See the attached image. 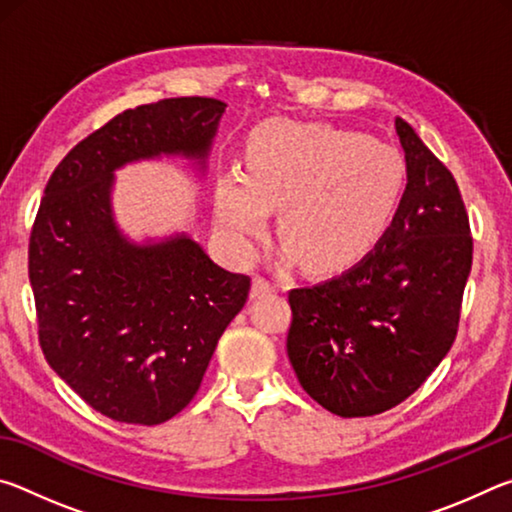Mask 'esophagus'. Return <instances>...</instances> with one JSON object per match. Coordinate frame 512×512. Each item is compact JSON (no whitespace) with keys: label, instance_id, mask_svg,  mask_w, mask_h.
Masks as SVG:
<instances>
[{"label":"esophagus","instance_id":"esophagus-1","mask_svg":"<svg viewBox=\"0 0 512 512\" xmlns=\"http://www.w3.org/2000/svg\"><path fill=\"white\" fill-rule=\"evenodd\" d=\"M271 291H273L271 280H266V277H255V280H253V298H262Z\"/></svg>","mask_w":512,"mask_h":512}]
</instances>
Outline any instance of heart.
<instances>
[{
  "mask_svg": "<svg viewBox=\"0 0 512 512\" xmlns=\"http://www.w3.org/2000/svg\"><path fill=\"white\" fill-rule=\"evenodd\" d=\"M409 185L404 155L391 144L327 124L273 121L250 137L246 171L216 183V214L248 248L280 210V237L314 273L343 271L391 228Z\"/></svg>",
  "mask_w": 512,
  "mask_h": 512,
  "instance_id": "heart-1",
  "label": "heart"
}]
</instances>
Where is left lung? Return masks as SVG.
<instances>
[{"label":"left lung","mask_w":512,"mask_h":512,"mask_svg":"<svg viewBox=\"0 0 512 512\" xmlns=\"http://www.w3.org/2000/svg\"><path fill=\"white\" fill-rule=\"evenodd\" d=\"M409 185L393 225L357 266L291 289L287 352L311 400L341 418L402 404L452 348L472 235L458 185L404 119H395Z\"/></svg>","instance_id":"8db88e82"}]
</instances>
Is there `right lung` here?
Segmentation results:
<instances>
[{"label": "right lung", "mask_w": 512, "mask_h": 512, "mask_svg": "<svg viewBox=\"0 0 512 512\" xmlns=\"http://www.w3.org/2000/svg\"><path fill=\"white\" fill-rule=\"evenodd\" d=\"M223 112L207 97L124 110L60 160L33 221L42 354L85 404L117 422L153 427L194 400L250 277L216 266L189 237L128 244L110 214L112 171L162 153L205 158Z\"/></svg>", "instance_id": "add662e5"}]
</instances>
